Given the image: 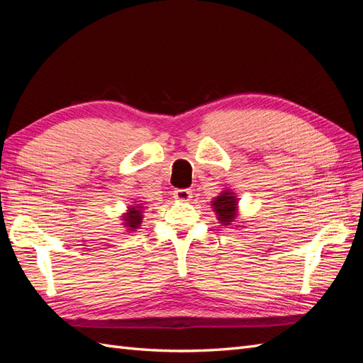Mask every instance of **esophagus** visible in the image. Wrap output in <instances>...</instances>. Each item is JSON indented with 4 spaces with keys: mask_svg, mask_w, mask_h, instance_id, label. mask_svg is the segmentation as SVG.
Instances as JSON below:
<instances>
[{
    "mask_svg": "<svg viewBox=\"0 0 363 363\" xmlns=\"http://www.w3.org/2000/svg\"><path fill=\"white\" fill-rule=\"evenodd\" d=\"M174 196L179 201H189L192 199V192L191 189H177L174 191Z\"/></svg>",
    "mask_w": 363,
    "mask_h": 363,
    "instance_id": "esophagus-1",
    "label": "esophagus"
}]
</instances>
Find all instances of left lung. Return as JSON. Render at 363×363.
<instances>
[{
  "mask_svg": "<svg viewBox=\"0 0 363 363\" xmlns=\"http://www.w3.org/2000/svg\"><path fill=\"white\" fill-rule=\"evenodd\" d=\"M212 203L219 221H221L224 225L232 224L233 219L236 218V206H238L236 196L233 195V192L224 191L221 195L216 196Z\"/></svg>",
  "mask_w": 363,
  "mask_h": 363,
  "instance_id": "obj_1",
  "label": "left lung"
}]
</instances>
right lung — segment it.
Segmentation results:
<instances>
[{
	"label": "right lung",
	"instance_id": "right-lung-1",
	"mask_svg": "<svg viewBox=\"0 0 363 363\" xmlns=\"http://www.w3.org/2000/svg\"><path fill=\"white\" fill-rule=\"evenodd\" d=\"M124 224L128 227L127 230H136L142 223V207L133 206L128 208V212L124 215Z\"/></svg>",
	"mask_w": 363,
	"mask_h": 363
}]
</instances>
